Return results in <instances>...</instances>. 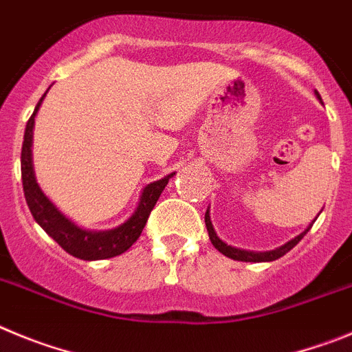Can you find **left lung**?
<instances>
[{"mask_svg":"<svg viewBox=\"0 0 352 352\" xmlns=\"http://www.w3.org/2000/svg\"><path fill=\"white\" fill-rule=\"evenodd\" d=\"M319 96V94H318ZM319 100H321V96H319ZM205 224H207V231H208V236H210V242L212 245L217 249L219 252H223L224 256H228V258L231 259H236V261H252V263H261V261H274V259H278L283 258L286 252H289L291 249H293L296 243L300 242V240L303 239V235H307V231L312 228V224H310L309 228H307L303 233H300L298 236H294L293 240H289L287 243H284V245H280L278 249H275V251H268V252H252V251H242V249H236V247H231L228 245V243H224L223 240L219 239V236L215 235L214 228H212V223H210V215H208V210L205 212Z\"/></svg>","mask_w":352,"mask_h":352,"instance_id":"obj_1","label":"left lung"}]
</instances>
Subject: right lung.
Listing matches in <instances>:
<instances>
[{"mask_svg":"<svg viewBox=\"0 0 352 352\" xmlns=\"http://www.w3.org/2000/svg\"><path fill=\"white\" fill-rule=\"evenodd\" d=\"M43 96H45V94H43ZM43 96L40 98L33 116H31L30 121H28L26 131H24V142H22L21 173L22 188H24V196H26L28 207H30L34 221H36V223L47 231V235L52 236L68 254L75 256V258L78 259H85V261L107 259L122 254V252L128 251L129 247L138 240L145 223H147L148 215H151L154 205H156L157 198H160L161 192H163L164 186H166L168 180L173 177V173L166 175L164 179L148 184L147 188L144 189V192H142L140 204H138V208L135 210V214L119 228L109 231L82 230L77 224H74L69 219H66L65 215L50 204L49 198L43 195L42 189L38 188L36 180H34L33 163H31V138H33L34 116H36L38 107L42 103Z\"/></svg>","mask_w":352,"mask_h":352,"instance_id":"obj_1","label":"right lung"}]
</instances>
